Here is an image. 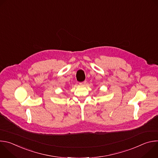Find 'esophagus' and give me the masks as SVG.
<instances>
[{
  "label": "esophagus",
  "instance_id": "34e87169",
  "mask_svg": "<svg viewBox=\"0 0 158 158\" xmlns=\"http://www.w3.org/2000/svg\"><path fill=\"white\" fill-rule=\"evenodd\" d=\"M86 83V81H84V82H80L79 84L80 85H85V84Z\"/></svg>",
  "mask_w": 158,
  "mask_h": 158
}]
</instances>
